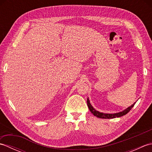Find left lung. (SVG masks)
Returning <instances> with one entry per match:
<instances>
[{"label":"left lung","instance_id":"8db88e82","mask_svg":"<svg viewBox=\"0 0 152 152\" xmlns=\"http://www.w3.org/2000/svg\"><path fill=\"white\" fill-rule=\"evenodd\" d=\"M87 102H88V106L90 112H91L95 116H96V117H97L99 118H102V119H112V118H119L121 117V116L127 114V113L132 109V108L133 107L134 105L135 104V103H136V102L133 103V104H132L131 106H129V107L126 108L122 112L115 113V114H104V113L96 111V110L91 106L88 98V100H87Z\"/></svg>","mask_w":152,"mask_h":152}]
</instances>
